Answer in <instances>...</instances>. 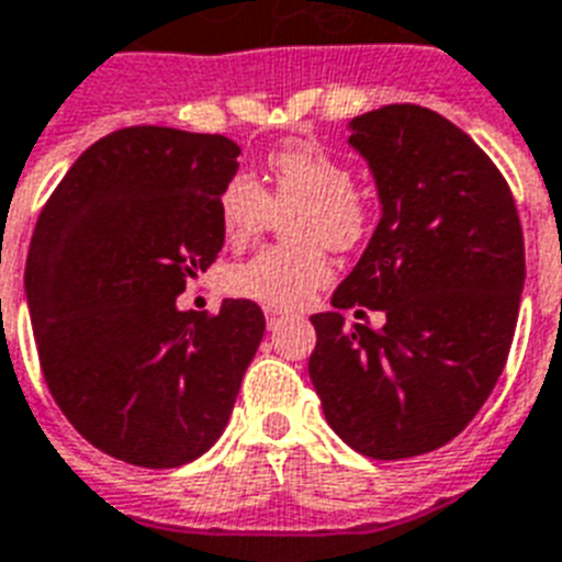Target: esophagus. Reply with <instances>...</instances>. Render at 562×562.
Listing matches in <instances>:
<instances>
[{"label": "esophagus", "mask_w": 562, "mask_h": 562, "mask_svg": "<svg viewBox=\"0 0 562 562\" xmlns=\"http://www.w3.org/2000/svg\"><path fill=\"white\" fill-rule=\"evenodd\" d=\"M286 322L284 313H278V310H267V330H278L281 324Z\"/></svg>", "instance_id": "obj_1"}]
</instances>
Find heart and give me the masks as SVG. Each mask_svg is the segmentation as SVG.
I'll return each instance as SVG.
<instances>
[{
  "label": "heart",
  "instance_id": "heart-1",
  "mask_svg": "<svg viewBox=\"0 0 562 562\" xmlns=\"http://www.w3.org/2000/svg\"><path fill=\"white\" fill-rule=\"evenodd\" d=\"M270 192L247 171L226 180L217 215L232 244L258 238L278 215L299 247L261 249L226 272V290L270 310L304 307L330 281V263L318 244L347 249L361 238L368 212L353 192V171L318 143L299 140L267 157Z\"/></svg>",
  "mask_w": 562,
  "mask_h": 562
}]
</instances>
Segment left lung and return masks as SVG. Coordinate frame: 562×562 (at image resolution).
<instances>
[{
	"mask_svg": "<svg viewBox=\"0 0 562 562\" xmlns=\"http://www.w3.org/2000/svg\"><path fill=\"white\" fill-rule=\"evenodd\" d=\"M382 217L315 313L310 379L327 425L364 457L437 451L476 416L512 350L526 284L512 189L462 128L422 105L350 120ZM382 308V328L344 310Z\"/></svg>",
	"mask_w": 562,
	"mask_h": 562,
	"instance_id": "obj_1",
	"label": "left lung"
}]
</instances>
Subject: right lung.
I'll return each mask as SVG.
<instances>
[{"instance_id": "right-lung-1", "label": "right lung", "mask_w": 562, "mask_h": 562, "mask_svg": "<svg viewBox=\"0 0 562 562\" xmlns=\"http://www.w3.org/2000/svg\"><path fill=\"white\" fill-rule=\"evenodd\" d=\"M238 143L132 125L88 146L48 198L25 263L42 375L88 442L140 468L206 453L263 338V313L178 295L224 247L217 201Z\"/></svg>"}]
</instances>
